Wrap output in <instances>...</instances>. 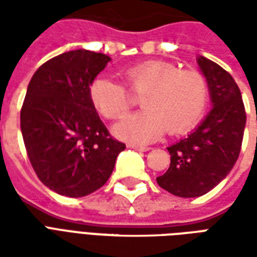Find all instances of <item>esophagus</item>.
I'll return each mask as SVG.
<instances>
[{
	"label": "esophagus",
	"mask_w": 257,
	"mask_h": 257,
	"mask_svg": "<svg viewBox=\"0 0 257 257\" xmlns=\"http://www.w3.org/2000/svg\"><path fill=\"white\" fill-rule=\"evenodd\" d=\"M131 149H135V150L138 151H149L151 149V147H149V146H140V145H128Z\"/></svg>",
	"instance_id": "34e87169"
}]
</instances>
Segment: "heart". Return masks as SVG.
Here are the masks:
<instances>
[{
	"instance_id": "1",
	"label": "heart",
	"mask_w": 257,
	"mask_h": 257,
	"mask_svg": "<svg viewBox=\"0 0 257 257\" xmlns=\"http://www.w3.org/2000/svg\"><path fill=\"white\" fill-rule=\"evenodd\" d=\"M123 84L97 77L89 85V99L96 111L107 119H121L134 106L128 90L140 97L142 111L115 126L122 139L147 143L165 131L182 135L193 129L209 101V82L193 68H180L165 60H149L123 71ZM126 86V88L124 86Z\"/></svg>"
}]
</instances>
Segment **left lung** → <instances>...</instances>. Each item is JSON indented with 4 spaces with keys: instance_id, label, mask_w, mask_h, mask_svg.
Instances as JSON below:
<instances>
[{
    "instance_id": "8db88e82",
    "label": "left lung",
    "mask_w": 257,
    "mask_h": 257,
    "mask_svg": "<svg viewBox=\"0 0 257 257\" xmlns=\"http://www.w3.org/2000/svg\"><path fill=\"white\" fill-rule=\"evenodd\" d=\"M198 64L209 82L213 108L193 134L168 147L171 165L157 178L160 187L183 198L204 195L230 173L246 123L241 90L230 73L204 56Z\"/></svg>"
}]
</instances>
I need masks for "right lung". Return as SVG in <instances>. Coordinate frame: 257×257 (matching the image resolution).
<instances>
[{
    "instance_id": "obj_1",
    "label": "right lung",
    "mask_w": 257,
    "mask_h": 257,
    "mask_svg": "<svg viewBox=\"0 0 257 257\" xmlns=\"http://www.w3.org/2000/svg\"><path fill=\"white\" fill-rule=\"evenodd\" d=\"M108 62L86 49L64 52L42 64L27 88L20 111L26 151L38 179L60 195L100 189L125 149L89 99L90 82Z\"/></svg>"
}]
</instances>
